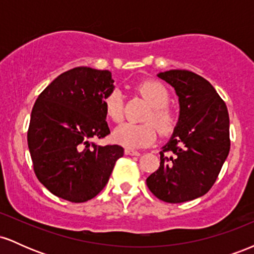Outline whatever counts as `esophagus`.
<instances>
[{"instance_id": "obj_1", "label": "esophagus", "mask_w": 254, "mask_h": 254, "mask_svg": "<svg viewBox=\"0 0 254 254\" xmlns=\"http://www.w3.org/2000/svg\"><path fill=\"white\" fill-rule=\"evenodd\" d=\"M125 154L127 155H133V156H139V151L130 149V148H125Z\"/></svg>"}]
</instances>
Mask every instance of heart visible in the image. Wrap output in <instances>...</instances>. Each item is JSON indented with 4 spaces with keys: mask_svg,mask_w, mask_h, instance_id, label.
I'll return each instance as SVG.
<instances>
[{
    "mask_svg": "<svg viewBox=\"0 0 254 254\" xmlns=\"http://www.w3.org/2000/svg\"><path fill=\"white\" fill-rule=\"evenodd\" d=\"M136 90L150 104V110L143 117L145 123H127L113 131V139L127 148H141L153 143L157 136L156 127L160 135L170 136L178 125V116L167 106L170 104V94L164 84L147 80L137 84ZM103 104L105 115L110 121L119 123L123 119L124 100L121 89H111L105 95Z\"/></svg>",
    "mask_w": 254,
    "mask_h": 254,
    "instance_id": "heart-1",
    "label": "heart"
}]
</instances>
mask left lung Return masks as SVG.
<instances>
[{
	"mask_svg": "<svg viewBox=\"0 0 254 254\" xmlns=\"http://www.w3.org/2000/svg\"><path fill=\"white\" fill-rule=\"evenodd\" d=\"M157 76L176 89L180 116L147 186L166 203L188 202L210 190L228 156V110L211 83L194 72L168 70Z\"/></svg>",
	"mask_w": 254,
	"mask_h": 254,
	"instance_id": "8db88e82",
	"label": "left lung"
}]
</instances>
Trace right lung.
I'll return each mask as SVG.
<instances>
[{
	"label": "right lung",
	"mask_w": 254,
	"mask_h": 254,
	"mask_svg": "<svg viewBox=\"0 0 254 254\" xmlns=\"http://www.w3.org/2000/svg\"><path fill=\"white\" fill-rule=\"evenodd\" d=\"M113 88L111 71L77 66L55 78L34 103L28 149L38 180L55 196L92 199L124 155L121 145L92 141L110 133L103 103Z\"/></svg>",
	"instance_id": "right-lung-1"
}]
</instances>
